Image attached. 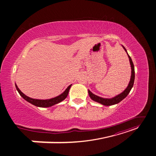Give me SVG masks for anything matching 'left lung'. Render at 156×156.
<instances>
[{"label": "left lung", "instance_id": "left-lung-1", "mask_svg": "<svg viewBox=\"0 0 156 156\" xmlns=\"http://www.w3.org/2000/svg\"><path fill=\"white\" fill-rule=\"evenodd\" d=\"M123 48L124 49L125 51L127 53V56H128L129 59V62H130V65H131V79H130V81L129 83L128 86L124 90V91L122 92L121 94H119L118 96H116L114 98H101L100 96H98L95 94H94L92 92H91L90 91L88 90V94L90 97L92 99V100H94V101H96L98 103H100L101 104L103 105H106V106H110V105H115L119 103V102H120L122 100L128 95V94L129 93V92L131 91V90L134 84V80H135V68H134V65L133 62H132V60L131 58V57L129 56V55H128L127 52V50L126 49V48L124 47L122 45Z\"/></svg>", "mask_w": 156, "mask_h": 156}]
</instances>
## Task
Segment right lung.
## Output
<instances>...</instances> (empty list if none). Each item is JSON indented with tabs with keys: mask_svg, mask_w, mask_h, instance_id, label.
I'll use <instances>...</instances> for the list:
<instances>
[{
	"mask_svg": "<svg viewBox=\"0 0 156 156\" xmlns=\"http://www.w3.org/2000/svg\"><path fill=\"white\" fill-rule=\"evenodd\" d=\"M71 86H72V84H70V85L66 89V90L62 94H61L60 95L56 96L55 98L49 99V100H37V99H33V98L27 96L25 94H23L20 90L19 89V88L17 86V84H16V87L17 90L18 91L19 93H20L21 96L23 99H25L27 101L30 103L31 104L34 105L36 107H51L55 104H57V103H58L61 101H62L68 96V94L69 93V90Z\"/></svg>",
	"mask_w": 156,
	"mask_h": 156,
	"instance_id": "add662e5",
	"label": "right lung"
}]
</instances>
